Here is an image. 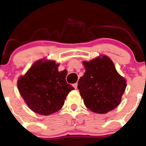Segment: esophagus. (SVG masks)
I'll return each instance as SVG.
<instances>
[{
	"instance_id": "1",
	"label": "esophagus",
	"mask_w": 146,
	"mask_h": 146,
	"mask_svg": "<svg viewBox=\"0 0 146 146\" xmlns=\"http://www.w3.org/2000/svg\"><path fill=\"white\" fill-rule=\"evenodd\" d=\"M73 87H74V88L76 89V88H77V87H78V83H76V84H73Z\"/></svg>"
}]
</instances>
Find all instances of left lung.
I'll return each instance as SVG.
<instances>
[{
    "mask_svg": "<svg viewBox=\"0 0 146 146\" xmlns=\"http://www.w3.org/2000/svg\"><path fill=\"white\" fill-rule=\"evenodd\" d=\"M86 71L78 81V89L84 104L94 112L105 114L116 108L126 88V81L108 57L103 55L84 61Z\"/></svg>",
    "mask_w": 146,
    "mask_h": 146,
    "instance_id": "obj_1",
    "label": "left lung"
}]
</instances>
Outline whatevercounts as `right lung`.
<instances>
[{
	"label": "right lung",
	"mask_w": 146,
	"mask_h": 146,
	"mask_svg": "<svg viewBox=\"0 0 146 146\" xmlns=\"http://www.w3.org/2000/svg\"><path fill=\"white\" fill-rule=\"evenodd\" d=\"M54 61H37L17 82L19 93L31 110L50 115L60 110L66 96L74 89L65 80L67 71H58Z\"/></svg>",
	"instance_id": "add662e5"
}]
</instances>
